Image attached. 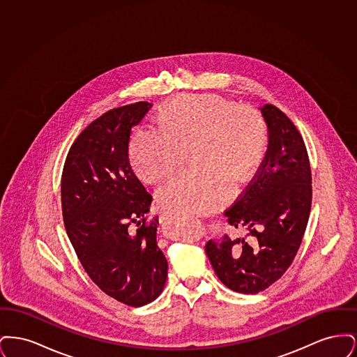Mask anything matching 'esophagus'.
<instances>
[{
  "label": "esophagus",
  "mask_w": 357,
  "mask_h": 357,
  "mask_svg": "<svg viewBox=\"0 0 357 357\" xmlns=\"http://www.w3.org/2000/svg\"><path fill=\"white\" fill-rule=\"evenodd\" d=\"M172 220H175V217L171 215V214H162V217H160V221L162 222L172 221Z\"/></svg>",
  "instance_id": "1"
}]
</instances>
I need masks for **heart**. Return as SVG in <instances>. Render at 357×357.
Listing matches in <instances>:
<instances>
[{"mask_svg": "<svg viewBox=\"0 0 357 357\" xmlns=\"http://www.w3.org/2000/svg\"><path fill=\"white\" fill-rule=\"evenodd\" d=\"M156 127L137 130L130 142V165L142 182L156 183L181 169L191 149L199 163L156 191L158 206L175 215L204 214L227 202L234 179L245 181L268 149L262 115L217 95L165 102Z\"/></svg>", "mask_w": 357, "mask_h": 357, "instance_id": "heart-1", "label": "heart"}]
</instances>
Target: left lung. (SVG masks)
Returning <instances> with one entry per match:
<instances>
[{"label":"left lung","instance_id":"left-lung-1","mask_svg":"<svg viewBox=\"0 0 357 357\" xmlns=\"http://www.w3.org/2000/svg\"><path fill=\"white\" fill-rule=\"evenodd\" d=\"M269 131L265 159L250 185L229 210L227 222L248 237L223 234L206 243L222 284L255 294L269 288L291 265L305 233L312 204V172L303 136L272 104L259 108Z\"/></svg>","mask_w":357,"mask_h":357}]
</instances>
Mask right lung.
Masks as SVG:
<instances>
[{"mask_svg": "<svg viewBox=\"0 0 357 357\" xmlns=\"http://www.w3.org/2000/svg\"><path fill=\"white\" fill-rule=\"evenodd\" d=\"M151 102L109 109L77 136L61 176V207L69 241L85 272L105 294L130 306L153 301L167 278L158 246L153 202L131 170L128 142Z\"/></svg>", "mask_w": 357, "mask_h": 357, "instance_id": "add662e5", "label": "right lung"}]
</instances>
